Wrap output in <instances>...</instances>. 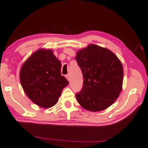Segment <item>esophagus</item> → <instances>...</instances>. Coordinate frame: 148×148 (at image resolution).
<instances>
[{
  "label": "esophagus",
  "instance_id": "34e87169",
  "mask_svg": "<svg viewBox=\"0 0 148 148\" xmlns=\"http://www.w3.org/2000/svg\"><path fill=\"white\" fill-rule=\"evenodd\" d=\"M66 79H68V80L69 81H70V75L69 74H67V75H66Z\"/></svg>",
  "mask_w": 148,
  "mask_h": 148
}]
</instances>
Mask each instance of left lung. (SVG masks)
<instances>
[{
  "label": "left lung",
  "instance_id": "obj_1",
  "mask_svg": "<svg viewBox=\"0 0 148 148\" xmlns=\"http://www.w3.org/2000/svg\"><path fill=\"white\" fill-rule=\"evenodd\" d=\"M83 74V86L76 93L79 104L88 111H103L113 103L122 90L123 69L109 49L90 45L75 58Z\"/></svg>",
  "mask_w": 148,
  "mask_h": 148
}]
</instances>
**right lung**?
Returning <instances> with one entry per match:
<instances>
[{"label": "right lung", "instance_id": "add662e5", "mask_svg": "<svg viewBox=\"0 0 148 148\" xmlns=\"http://www.w3.org/2000/svg\"><path fill=\"white\" fill-rule=\"evenodd\" d=\"M61 62L51 49H39L22 65L20 78L27 97L39 107L57 103L62 89L69 84L61 75Z\"/></svg>", "mask_w": 148, "mask_h": 148}]
</instances>
